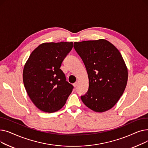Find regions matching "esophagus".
Instances as JSON below:
<instances>
[{
  "label": "esophagus",
  "instance_id": "34e87169",
  "mask_svg": "<svg viewBox=\"0 0 148 148\" xmlns=\"http://www.w3.org/2000/svg\"><path fill=\"white\" fill-rule=\"evenodd\" d=\"M77 85H78V82H75V83H74V88H77Z\"/></svg>",
  "mask_w": 148,
  "mask_h": 148
}]
</instances>
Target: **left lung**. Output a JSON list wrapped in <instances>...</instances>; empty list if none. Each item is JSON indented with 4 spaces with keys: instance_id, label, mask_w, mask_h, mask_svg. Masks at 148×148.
<instances>
[{
    "instance_id": "1",
    "label": "left lung",
    "mask_w": 148,
    "mask_h": 148,
    "mask_svg": "<svg viewBox=\"0 0 148 148\" xmlns=\"http://www.w3.org/2000/svg\"><path fill=\"white\" fill-rule=\"evenodd\" d=\"M74 48L89 78L88 90L81 96L83 103L96 112L110 109L122 95L128 80V69L121 53L103 39L75 42Z\"/></svg>"
}]
</instances>
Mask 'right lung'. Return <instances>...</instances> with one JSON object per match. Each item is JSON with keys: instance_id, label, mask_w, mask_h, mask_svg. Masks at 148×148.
<instances>
[{"instance_id": "right-lung-1", "label": "right lung", "mask_w": 148, "mask_h": 148, "mask_svg": "<svg viewBox=\"0 0 148 148\" xmlns=\"http://www.w3.org/2000/svg\"><path fill=\"white\" fill-rule=\"evenodd\" d=\"M73 47V42L41 44L25 65L23 79L25 89L33 103L42 112L60 110L74 88L60 68Z\"/></svg>"}]
</instances>
